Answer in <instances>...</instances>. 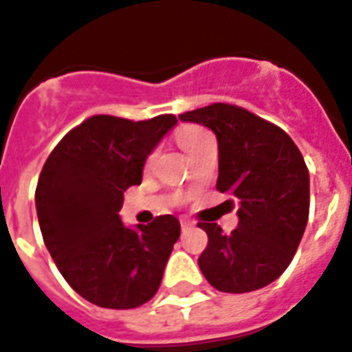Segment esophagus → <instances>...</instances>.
Instances as JSON below:
<instances>
[{
  "label": "esophagus",
  "mask_w": 352,
  "mask_h": 352,
  "mask_svg": "<svg viewBox=\"0 0 352 352\" xmlns=\"http://www.w3.org/2000/svg\"><path fill=\"white\" fill-rule=\"evenodd\" d=\"M190 229H192V223L186 222V220H183V222H181V231H183V233H186V231H190Z\"/></svg>",
  "instance_id": "esophagus-1"
}]
</instances>
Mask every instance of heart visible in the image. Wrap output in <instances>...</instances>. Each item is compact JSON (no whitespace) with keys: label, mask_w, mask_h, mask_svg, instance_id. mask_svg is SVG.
Wrapping results in <instances>:
<instances>
[{"label":"heart","mask_w":352,"mask_h":352,"mask_svg":"<svg viewBox=\"0 0 352 352\" xmlns=\"http://www.w3.org/2000/svg\"><path fill=\"white\" fill-rule=\"evenodd\" d=\"M209 136H210L209 130L201 129V126H196V124H186V126H183V129H179L175 140L177 143H179V147L188 155L190 151L194 149L197 143Z\"/></svg>","instance_id":"b5f03b06"}]
</instances>
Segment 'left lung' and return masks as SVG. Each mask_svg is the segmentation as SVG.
Listing matches in <instances>:
<instances>
[{
    "instance_id": "obj_1",
    "label": "left lung",
    "mask_w": 352,
    "mask_h": 352,
    "mask_svg": "<svg viewBox=\"0 0 352 352\" xmlns=\"http://www.w3.org/2000/svg\"><path fill=\"white\" fill-rule=\"evenodd\" d=\"M207 126L218 140V183L239 203V226L209 236L197 263L223 293H250L278 280L300 244L309 214V173L295 142L280 126L233 104H210L179 116Z\"/></svg>"
}]
</instances>
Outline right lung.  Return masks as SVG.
Instances as JSON below:
<instances>
[{
  "label": "right lung",
  "instance_id": "1",
  "mask_svg": "<svg viewBox=\"0 0 352 352\" xmlns=\"http://www.w3.org/2000/svg\"><path fill=\"white\" fill-rule=\"evenodd\" d=\"M175 124V116H93L44 162L35 190L44 244L67 283L91 304L138 308L160 287L181 223L164 214L124 228L119 210L124 190L142 183L147 156Z\"/></svg>",
  "mask_w": 352,
  "mask_h": 352
}]
</instances>
